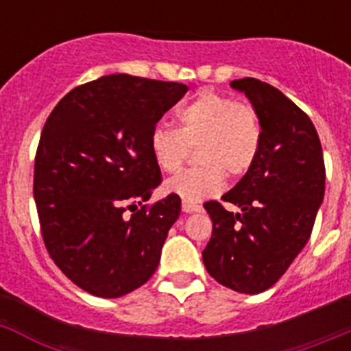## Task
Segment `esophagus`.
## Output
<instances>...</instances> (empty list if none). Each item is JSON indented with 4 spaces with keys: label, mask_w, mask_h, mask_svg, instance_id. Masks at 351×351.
I'll list each match as a JSON object with an SVG mask.
<instances>
[{
    "label": "esophagus",
    "mask_w": 351,
    "mask_h": 351,
    "mask_svg": "<svg viewBox=\"0 0 351 351\" xmlns=\"http://www.w3.org/2000/svg\"><path fill=\"white\" fill-rule=\"evenodd\" d=\"M182 210L188 214L191 213H198L200 210V206H197V204H188V202H182Z\"/></svg>",
    "instance_id": "34e87169"
}]
</instances>
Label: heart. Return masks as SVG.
I'll list each match as a JSON object with an SVG mask.
<instances>
[{
	"label": "heart",
	"mask_w": 351,
	"mask_h": 351,
	"mask_svg": "<svg viewBox=\"0 0 351 351\" xmlns=\"http://www.w3.org/2000/svg\"><path fill=\"white\" fill-rule=\"evenodd\" d=\"M179 128L154 126L149 137L151 154L161 172L173 173L197 147L200 167L167 181V193L198 204L223 190L225 173L243 178L255 165L262 128L251 107L219 93L204 91L178 110Z\"/></svg>",
	"instance_id": "1"
}]
</instances>
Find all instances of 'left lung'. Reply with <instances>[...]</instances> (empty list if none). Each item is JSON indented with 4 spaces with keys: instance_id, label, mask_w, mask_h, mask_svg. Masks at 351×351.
Here are the masks:
<instances>
[{
    "instance_id": "1",
    "label": "left lung",
    "mask_w": 351,
    "mask_h": 351,
    "mask_svg": "<svg viewBox=\"0 0 351 351\" xmlns=\"http://www.w3.org/2000/svg\"><path fill=\"white\" fill-rule=\"evenodd\" d=\"M230 86L253 105L262 142L255 165L223 195L241 213L204 204L213 237L202 258L219 285L253 295L280 280L309 241L324 202L325 165L315 125L280 89L251 77Z\"/></svg>"
}]
</instances>
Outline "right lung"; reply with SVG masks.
Listing matches in <instances>:
<instances>
[{
  "label": "right lung",
  "mask_w": 351,
  "mask_h": 351,
  "mask_svg": "<svg viewBox=\"0 0 351 351\" xmlns=\"http://www.w3.org/2000/svg\"><path fill=\"white\" fill-rule=\"evenodd\" d=\"M186 91L179 82L105 75L71 89L43 126L33 179L43 243L91 295L123 297L156 271L181 198L136 204L161 182L151 132Z\"/></svg>",
  "instance_id": "right-lung-1"
}]
</instances>
